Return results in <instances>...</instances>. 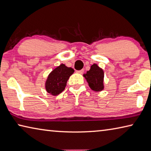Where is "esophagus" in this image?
<instances>
[{"label":"esophagus","instance_id":"esophagus-1","mask_svg":"<svg viewBox=\"0 0 151 151\" xmlns=\"http://www.w3.org/2000/svg\"><path fill=\"white\" fill-rule=\"evenodd\" d=\"M83 71H84V70H78L77 71H76V72H77L78 73L81 74V73H83Z\"/></svg>","mask_w":151,"mask_h":151}]
</instances>
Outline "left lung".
<instances>
[{"label":"left lung","mask_w":151,"mask_h":151,"mask_svg":"<svg viewBox=\"0 0 151 151\" xmlns=\"http://www.w3.org/2000/svg\"><path fill=\"white\" fill-rule=\"evenodd\" d=\"M83 76L92 90L99 91L104 89V71L96 63L91 66L90 70L87 71Z\"/></svg>","instance_id":"obj_1"}]
</instances>
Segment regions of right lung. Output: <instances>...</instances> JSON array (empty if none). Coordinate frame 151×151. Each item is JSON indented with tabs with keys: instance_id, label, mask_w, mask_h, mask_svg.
I'll use <instances>...</instances> for the list:
<instances>
[{
	"instance_id": "1",
	"label": "right lung",
	"mask_w": 151,
	"mask_h": 151,
	"mask_svg": "<svg viewBox=\"0 0 151 151\" xmlns=\"http://www.w3.org/2000/svg\"><path fill=\"white\" fill-rule=\"evenodd\" d=\"M74 70L61 64L49 74L46 82V89L47 93L57 96L64 90L69 78L72 75Z\"/></svg>"
}]
</instances>
